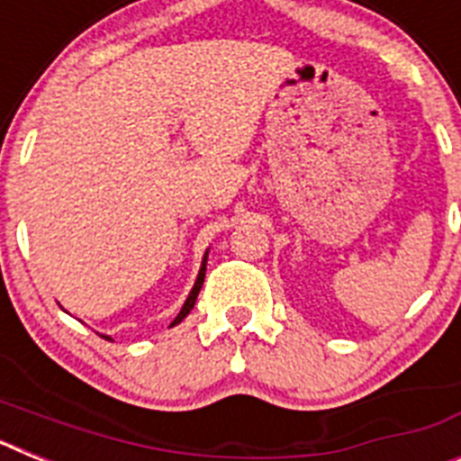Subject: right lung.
Instances as JSON below:
<instances>
[{"label": "right lung", "mask_w": 461, "mask_h": 461, "mask_svg": "<svg viewBox=\"0 0 461 461\" xmlns=\"http://www.w3.org/2000/svg\"><path fill=\"white\" fill-rule=\"evenodd\" d=\"M205 266H207V254H205V258H203V267H201V272H198V279H195L194 288H191V293H189V297H186L185 307H182V312L177 313V316H175V321H173V323H170V325H177V323H180V321L185 319L186 313H189L191 309H194L195 297H198V293H201V288H203V281H205Z\"/></svg>", "instance_id": "add662e5"}]
</instances>
